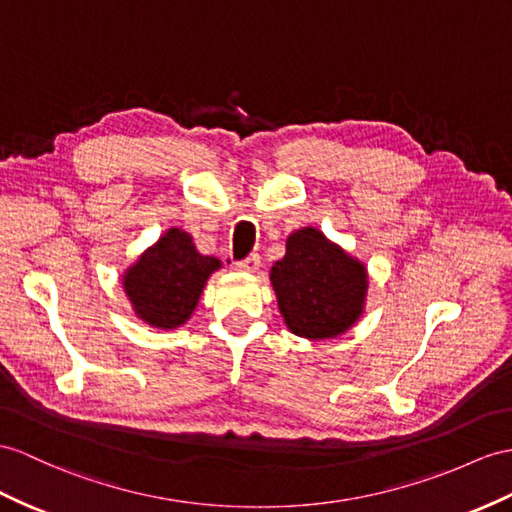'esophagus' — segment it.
<instances>
[{
	"mask_svg": "<svg viewBox=\"0 0 512 512\" xmlns=\"http://www.w3.org/2000/svg\"><path fill=\"white\" fill-rule=\"evenodd\" d=\"M258 267H260V258L256 254L247 256L245 260H239V263H236V269L245 271V273H254Z\"/></svg>",
	"mask_w": 512,
	"mask_h": 512,
	"instance_id": "obj_1",
	"label": "esophagus"
}]
</instances>
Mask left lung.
Returning <instances> with one entry per match:
<instances>
[{
	"label": "left lung",
	"instance_id": "left-lung-1",
	"mask_svg": "<svg viewBox=\"0 0 512 512\" xmlns=\"http://www.w3.org/2000/svg\"><path fill=\"white\" fill-rule=\"evenodd\" d=\"M269 280L286 328L308 341L345 334L365 310L367 267L313 226L286 239Z\"/></svg>",
	"mask_w": 512,
	"mask_h": 512
}]
</instances>
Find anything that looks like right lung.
Segmentation results:
<instances>
[{
  "instance_id": "obj_1",
  "label": "right lung",
  "mask_w": 512,
  "mask_h": 512,
  "mask_svg": "<svg viewBox=\"0 0 512 512\" xmlns=\"http://www.w3.org/2000/svg\"><path fill=\"white\" fill-rule=\"evenodd\" d=\"M217 269L221 260L199 254L189 232L169 228L123 273V291L147 326L176 330L191 319Z\"/></svg>"
}]
</instances>
